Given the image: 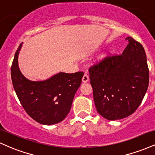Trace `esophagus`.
Wrapping results in <instances>:
<instances>
[{"instance_id":"1","label":"esophagus","mask_w":155,"mask_h":155,"mask_svg":"<svg viewBox=\"0 0 155 155\" xmlns=\"http://www.w3.org/2000/svg\"><path fill=\"white\" fill-rule=\"evenodd\" d=\"M88 81H89V76L87 74H84V75L82 77V81L85 83V82H87Z\"/></svg>"}]
</instances>
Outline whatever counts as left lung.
<instances>
[{
    "instance_id": "1",
    "label": "left lung",
    "mask_w": 155,
    "mask_h": 155,
    "mask_svg": "<svg viewBox=\"0 0 155 155\" xmlns=\"http://www.w3.org/2000/svg\"><path fill=\"white\" fill-rule=\"evenodd\" d=\"M122 54L111 55L89 69L96 109L105 119L117 120L136 111L149 86L144 49L127 37Z\"/></svg>"
}]
</instances>
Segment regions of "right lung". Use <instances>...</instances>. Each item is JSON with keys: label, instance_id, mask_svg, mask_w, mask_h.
I'll use <instances>...</instances> for the list:
<instances>
[{"label": "right lung", "instance_id": "right-lung-1", "mask_svg": "<svg viewBox=\"0 0 155 155\" xmlns=\"http://www.w3.org/2000/svg\"><path fill=\"white\" fill-rule=\"evenodd\" d=\"M22 44L16 51L11 68L12 84L20 104L27 114L38 123L47 125L59 123L70 111L84 73L60 72L44 81H30L19 68L18 55Z\"/></svg>", "mask_w": 155, "mask_h": 155}]
</instances>
